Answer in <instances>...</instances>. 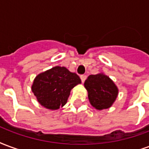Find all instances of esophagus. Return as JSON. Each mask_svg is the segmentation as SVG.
Returning a JSON list of instances; mask_svg holds the SVG:
<instances>
[{"mask_svg": "<svg viewBox=\"0 0 149 149\" xmlns=\"http://www.w3.org/2000/svg\"><path fill=\"white\" fill-rule=\"evenodd\" d=\"M80 79H81L82 82H84L86 79V75H85V74H82V75H80Z\"/></svg>", "mask_w": 149, "mask_h": 149, "instance_id": "obj_1", "label": "esophagus"}]
</instances>
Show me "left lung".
<instances>
[{"mask_svg":"<svg viewBox=\"0 0 149 149\" xmlns=\"http://www.w3.org/2000/svg\"><path fill=\"white\" fill-rule=\"evenodd\" d=\"M91 105L97 110L110 108L117 99L118 88L104 73L88 76L84 82Z\"/></svg>","mask_w":149,"mask_h":149,"instance_id":"1","label":"left lung"}]
</instances>
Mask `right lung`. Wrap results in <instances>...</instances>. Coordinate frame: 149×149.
<instances>
[{
	"mask_svg": "<svg viewBox=\"0 0 149 149\" xmlns=\"http://www.w3.org/2000/svg\"><path fill=\"white\" fill-rule=\"evenodd\" d=\"M80 83L81 79L77 74L65 67L56 66L35 78L31 91L41 106L55 110L67 103L70 91Z\"/></svg>",
	"mask_w": 149,
	"mask_h": 149,
	"instance_id": "add662e5",
	"label": "right lung"
}]
</instances>
